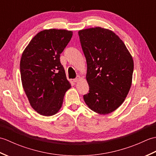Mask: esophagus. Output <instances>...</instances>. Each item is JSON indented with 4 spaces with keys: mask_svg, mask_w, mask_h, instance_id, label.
<instances>
[{
    "mask_svg": "<svg viewBox=\"0 0 156 156\" xmlns=\"http://www.w3.org/2000/svg\"><path fill=\"white\" fill-rule=\"evenodd\" d=\"M80 79H81V78L80 77V76H77V77H76V78H74V80H74V82H78V81H80Z\"/></svg>",
    "mask_w": 156,
    "mask_h": 156,
    "instance_id": "esophagus-1",
    "label": "esophagus"
}]
</instances>
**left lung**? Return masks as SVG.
I'll return each instance as SVG.
<instances>
[{"label": "left lung", "instance_id": "obj_1", "mask_svg": "<svg viewBox=\"0 0 156 156\" xmlns=\"http://www.w3.org/2000/svg\"><path fill=\"white\" fill-rule=\"evenodd\" d=\"M87 63L89 92L83 96L91 110L111 113L120 106L130 90L133 61L121 39L101 27L79 31Z\"/></svg>", "mask_w": 156, "mask_h": 156}]
</instances>
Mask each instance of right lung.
Instances as JSON below:
<instances>
[{"instance_id":"add662e5","label":"right lung","mask_w":156,"mask_h":156,"mask_svg":"<svg viewBox=\"0 0 156 156\" xmlns=\"http://www.w3.org/2000/svg\"><path fill=\"white\" fill-rule=\"evenodd\" d=\"M72 37L70 31L44 30L23 53L20 62L23 87L32 108L40 115L57 113L71 87L59 58Z\"/></svg>"}]
</instances>
